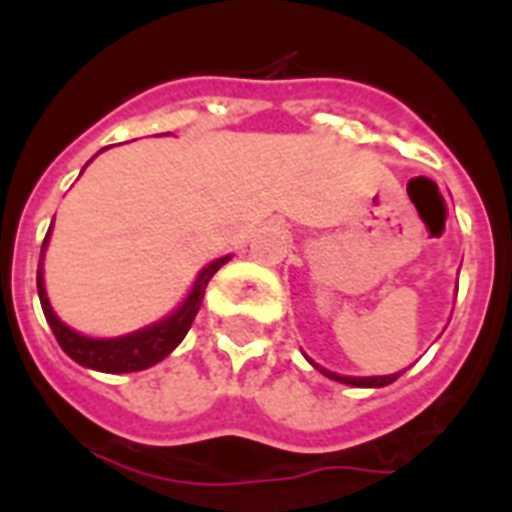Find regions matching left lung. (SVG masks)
I'll list each match as a JSON object with an SVG mask.
<instances>
[{"label":"left lung","instance_id":"obj_1","mask_svg":"<svg viewBox=\"0 0 512 512\" xmlns=\"http://www.w3.org/2000/svg\"><path fill=\"white\" fill-rule=\"evenodd\" d=\"M305 358H308V356H305ZM308 364L316 366V369H319L324 377H329V380H337V382H342V385H353V388H385V385H390V382L401 377V372L377 374V377H348V374L329 372V369H324V366L316 364V361H311V358H308Z\"/></svg>","mask_w":512,"mask_h":512}]
</instances>
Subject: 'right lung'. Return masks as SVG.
<instances>
[{
  "label": "right lung",
  "mask_w": 512,
  "mask_h": 512,
  "mask_svg": "<svg viewBox=\"0 0 512 512\" xmlns=\"http://www.w3.org/2000/svg\"><path fill=\"white\" fill-rule=\"evenodd\" d=\"M100 151H106V148H100ZM95 156H92V159H95ZM87 164H84V167H87ZM50 233L52 225L50 231H47V236H44L42 260H39V271H36V289H39V303H42L44 319L50 324L52 335H55L60 348L66 350L76 364L106 374L140 372V369H148V366L159 364L162 358L170 356L172 350L183 342V337L188 335V329H191L193 319H196V313H199L201 308L204 289H207L209 279L231 260V255H225L212 260L209 265H204L199 271V276H196V281L191 284V289H188V295L183 297V303L177 305L172 313H167L164 319L119 337H90L82 335V332H76L74 327H68L66 321H60V316L50 305L47 287H44V252H47V244H50Z\"/></svg>",
  "instance_id": "1"
}]
</instances>
